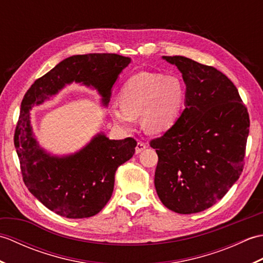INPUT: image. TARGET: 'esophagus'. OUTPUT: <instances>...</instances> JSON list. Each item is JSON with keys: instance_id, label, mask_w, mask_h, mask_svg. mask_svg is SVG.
Segmentation results:
<instances>
[{"instance_id": "esophagus-1", "label": "esophagus", "mask_w": 263, "mask_h": 263, "mask_svg": "<svg viewBox=\"0 0 263 263\" xmlns=\"http://www.w3.org/2000/svg\"><path fill=\"white\" fill-rule=\"evenodd\" d=\"M148 147L147 143H144L143 141H139L137 143V147H136V154H140L142 150H144Z\"/></svg>"}]
</instances>
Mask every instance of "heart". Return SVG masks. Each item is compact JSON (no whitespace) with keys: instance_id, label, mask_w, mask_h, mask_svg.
<instances>
[{"instance_id":"1","label":"heart","mask_w":263,"mask_h":263,"mask_svg":"<svg viewBox=\"0 0 263 263\" xmlns=\"http://www.w3.org/2000/svg\"><path fill=\"white\" fill-rule=\"evenodd\" d=\"M185 98V89L176 77L140 72L128 79L120 92L121 106H111L114 121L130 127L141 114V124L150 133L170 128Z\"/></svg>"}]
</instances>
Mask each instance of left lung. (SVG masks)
Here are the masks:
<instances>
[{
	"instance_id": "1",
	"label": "left lung",
	"mask_w": 263,
	"mask_h": 263,
	"mask_svg": "<svg viewBox=\"0 0 263 263\" xmlns=\"http://www.w3.org/2000/svg\"><path fill=\"white\" fill-rule=\"evenodd\" d=\"M163 59L181 71L185 108L150 141L158 155L155 187L166 208L195 214L220 200L242 174L250 117L222 72L184 57Z\"/></svg>"
}]
</instances>
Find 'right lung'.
Returning <instances> with one entry per match:
<instances>
[{"label":"right lung","mask_w":263,"mask_h":263,"mask_svg":"<svg viewBox=\"0 0 263 263\" xmlns=\"http://www.w3.org/2000/svg\"><path fill=\"white\" fill-rule=\"evenodd\" d=\"M130 62V58L119 54L73 55L33 82L22 99L14 131L22 180L33 197L55 214L73 219L98 214L113 193L116 170L132 157L137 141L109 140L99 133L74 155L51 156L32 136L29 110L73 81L93 86L107 105L117 77Z\"/></svg>","instance_id":"add662e5"}]
</instances>
